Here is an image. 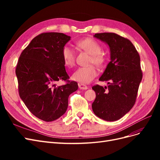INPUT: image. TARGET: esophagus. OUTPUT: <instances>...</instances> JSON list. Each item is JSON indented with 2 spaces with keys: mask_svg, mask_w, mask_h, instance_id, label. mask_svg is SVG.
<instances>
[{
  "mask_svg": "<svg viewBox=\"0 0 160 160\" xmlns=\"http://www.w3.org/2000/svg\"><path fill=\"white\" fill-rule=\"evenodd\" d=\"M78 86H79V88L80 89H88V87L85 84H83V83H79Z\"/></svg>",
  "mask_w": 160,
  "mask_h": 160,
  "instance_id": "34e87169",
  "label": "esophagus"
}]
</instances>
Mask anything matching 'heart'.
Wrapping results in <instances>:
<instances>
[{
    "label": "heart",
    "instance_id": "1",
    "mask_svg": "<svg viewBox=\"0 0 160 160\" xmlns=\"http://www.w3.org/2000/svg\"><path fill=\"white\" fill-rule=\"evenodd\" d=\"M80 49L90 55L88 63H93L97 66L102 65L105 61L104 55L101 53L102 47L99 43L91 38L82 39L77 42ZM61 56L64 65L71 68L75 64V52L69 45H65L61 51ZM98 75V70L94 65L81 67L72 75V79L81 83H88Z\"/></svg>",
    "mask_w": 160,
    "mask_h": 160
}]
</instances>
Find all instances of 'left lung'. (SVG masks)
<instances>
[{"mask_svg":"<svg viewBox=\"0 0 160 160\" xmlns=\"http://www.w3.org/2000/svg\"><path fill=\"white\" fill-rule=\"evenodd\" d=\"M94 37L108 43L111 61L99 79L108 81V88L92 87L96 93L92 109L98 117L113 122L129 112L136 101L143 76L140 57L127 38L114 32L96 33Z\"/></svg>","mask_w":160,"mask_h":160,"instance_id":"8db88e82","label":"left lung"}]
</instances>
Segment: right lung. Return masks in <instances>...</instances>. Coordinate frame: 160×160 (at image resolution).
Listing matches in <instances>:
<instances>
[{"instance_id":"add662e5","label":"right lung","mask_w":160,"mask_h":160,"mask_svg":"<svg viewBox=\"0 0 160 160\" xmlns=\"http://www.w3.org/2000/svg\"><path fill=\"white\" fill-rule=\"evenodd\" d=\"M71 37L61 32H42L35 37L19 57L16 67L19 96L31 113L45 122L63 115L69 96L78 89L70 81L61 51ZM59 80L66 84L57 86Z\"/></svg>"}]
</instances>
